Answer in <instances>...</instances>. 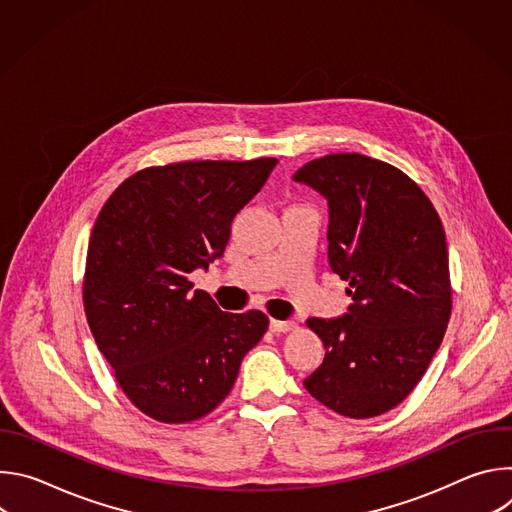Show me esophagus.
<instances>
[{"instance_id":"esophagus-1","label":"esophagus","mask_w":512,"mask_h":512,"mask_svg":"<svg viewBox=\"0 0 512 512\" xmlns=\"http://www.w3.org/2000/svg\"><path fill=\"white\" fill-rule=\"evenodd\" d=\"M269 328H271V332L279 334V332H291V330L296 328V324L289 322V320H271Z\"/></svg>"}]
</instances>
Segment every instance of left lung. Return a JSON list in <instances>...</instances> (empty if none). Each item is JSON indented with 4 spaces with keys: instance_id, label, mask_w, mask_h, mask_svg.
<instances>
[{
    "instance_id": "8db88e82",
    "label": "left lung",
    "mask_w": 512,
    "mask_h": 512,
    "mask_svg": "<svg viewBox=\"0 0 512 512\" xmlns=\"http://www.w3.org/2000/svg\"><path fill=\"white\" fill-rule=\"evenodd\" d=\"M294 180L328 200V261L352 298L348 314L306 322L326 356L304 387L344 417L387 413L421 381L450 322L442 221L407 174L362 154L318 158Z\"/></svg>"
}]
</instances>
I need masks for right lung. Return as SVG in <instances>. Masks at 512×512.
I'll return each instance as SVG.
<instances>
[{"instance_id":"add662e5","label":"right lung","mask_w":512,"mask_h":512,"mask_svg":"<svg viewBox=\"0 0 512 512\" xmlns=\"http://www.w3.org/2000/svg\"><path fill=\"white\" fill-rule=\"evenodd\" d=\"M275 158L180 162L129 176L101 208L87 251L89 328L129 401L164 423L210 413L233 389L267 316L223 312L188 273L223 257L231 223Z\"/></svg>"}]
</instances>
